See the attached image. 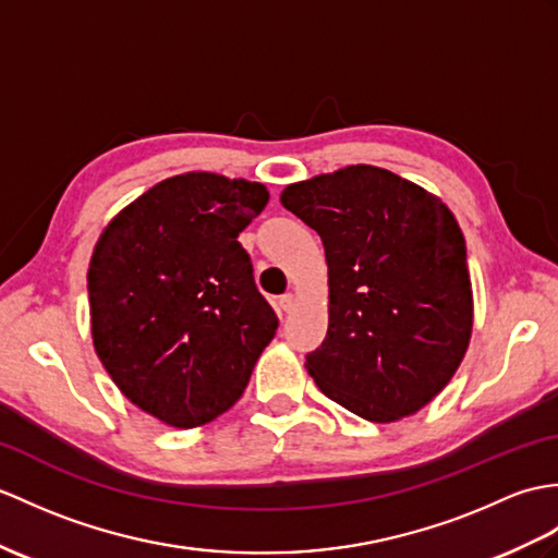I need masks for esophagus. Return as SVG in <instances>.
Masks as SVG:
<instances>
[{
  "label": "esophagus",
  "instance_id": "obj_1",
  "mask_svg": "<svg viewBox=\"0 0 558 558\" xmlns=\"http://www.w3.org/2000/svg\"><path fill=\"white\" fill-rule=\"evenodd\" d=\"M294 304H296L294 294H284V296H280V302H278V306L284 311V314H290V311L294 308Z\"/></svg>",
  "mask_w": 558,
  "mask_h": 558
}]
</instances>
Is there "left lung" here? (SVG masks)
I'll return each instance as SVG.
<instances>
[{
    "label": "left lung",
    "instance_id": "obj_1",
    "mask_svg": "<svg viewBox=\"0 0 558 558\" xmlns=\"http://www.w3.org/2000/svg\"><path fill=\"white\" fill-rule=\"evenodd\" d=\"M328 264V332L306 371L373 423L413 416L454 378L473 332L465 240L437 194L356 163L280 192Z\"/></svg>",
    "mask_w": 558,
    "mask_h": 558
}]
</instances>
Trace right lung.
Returning <instances> with one entry per match:
<instances>
[{"mask_svg": "<svg viewBox=\"0 0 558 558\" xmlns=\"http://www.w3.org/2000/svg\"><path fill=\"white\" fill-rule=\"evenodd\" d=\"M264 183L190 171L116 214L87 270L89 330L116 387L187 430L242 397L278 330L238 242L264 211Z\"/></svg>", "mask_w": 558, "mask_h": 558, "instance_id": "obj_1", "label": "right lung"}]
</instances>
